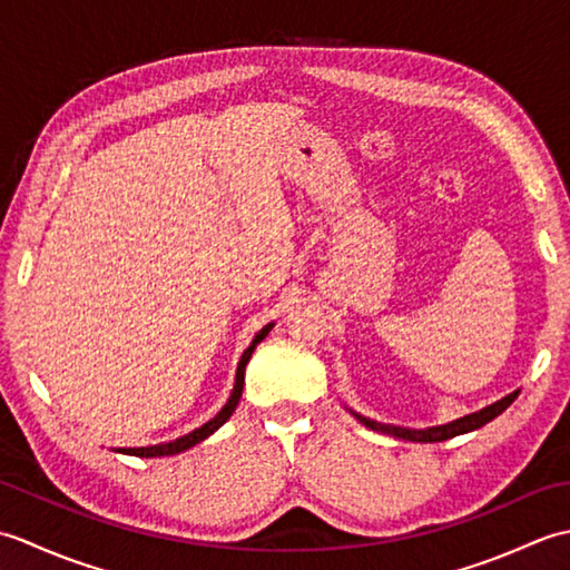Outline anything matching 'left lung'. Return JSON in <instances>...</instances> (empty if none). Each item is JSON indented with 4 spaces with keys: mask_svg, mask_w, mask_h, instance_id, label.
<instances>
[{
    "mask_svg": "<svg viewBox=\"0 0 570 570\" xmlns=\"http://www.w3.org/2000/svg\"><path fill=\"white\" fill-rule=\"evenodd\" d=\"M517 394H519V392L500 399V402H494V404L488 406V409L475 411V414H468V416H463V419L445 423V426H433V429H402V426H390V423L370 421V419L360 416V414H355V416H357L362 423H365L367 429H372V431L392 433V435H396V439H404V441L435 443V441H448V439H453V435H460V433H468V431H475V429H480V426H485L488 421H492L494 416H500L502 411L514 402Z\"/></svg>",
    "mask_w": 570,
    "mask_h": 570,
    "instance_id": "obj_1",
    "label": "left lung"
}]
</instances>
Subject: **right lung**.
<instances>
[{"instance_id": "add662e5", "label": "right lung", "mask_w": 570, "mask_h": 570, "mask_svg": "<svg viewBox=\"0 0 570 570\" xmlns=\"http://www.w3.org/2000/svg\"><path fill=\"white\" fill-rule=\"evenodd\" d=\"M272 331V323L266 325V328H262L259 333H257V337H254L252 341V345L245 350V355H242V360H239V365H237V380H235V390H233V396L227 399V404L223 406V411L220 414H217L215 419H210L208 423H203L200 429H196L193 433H186V435H180V439H176V441H171V443H161V445H149V448H119V453H127V455H137V458H156V455H176V453H180V451H186V448H190V445H196V443H200L203 439H208V435L213 433V431H217L223 426V423L233 416V411H235V406L239 404V396H242V384H245V367H247V362H249V357H252V353H254V347H257L264 337H266V333Z\"/></svg>"}]
</instances>
